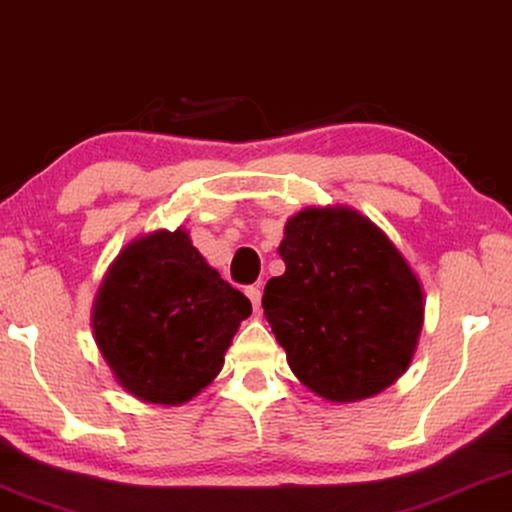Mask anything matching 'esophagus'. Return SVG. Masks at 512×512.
Returning <instances> with one entry per match:
<instances>
[{"label":"esophagus","mask_w":512,"mask_h":512,"mask_svg":"<svg viewBox=\"0 0 512 512\" xmlns=\"http://www.w3.org/2000/svg\"><path fill=\"white\" fill-rule=\"evenodd\" d=\"M247 298L251 300V305H254V310H258V307H261V289H258V286H247Z\"/></svg>","instance_id":"34e87169"}]
</instances>
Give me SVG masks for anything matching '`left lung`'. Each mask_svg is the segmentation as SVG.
I'll return each instance as SVG.
<instances>
[{"label":"left lung","instance_id":"1","mask_svg":"<svg viewBox=\"0 0 512 512\" xmlns=\"http://www.w3.org/2000/svg\"><path fill=\"white\" fill-rule=\"evenodd\" d=\"M277 251L286 270L263 312L293 375L331 403L391 387L415 356L424 291L387 233L352 207H305Z\"/></svg>","mask_w":512,"mask_h":512}]
</instances>
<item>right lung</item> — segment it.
<instances>
[{
  "mask_svg": "<svg viewBox=\"0 0 512 512\" xmlns=\"http://www.w3.org/2000/svg\"><path fill=\"white\" fill-rule=\"evenodd\" d=\"M249 298L223 282L188 230L121 249L93 303V335L116 382L144 403L181 405L223 368Z\"/></svg>",
  "mask_w": 512,
  "mask_h": 512,
  "instance_id": "add662e5",
  "label": "right lung"
}]
</instances>
